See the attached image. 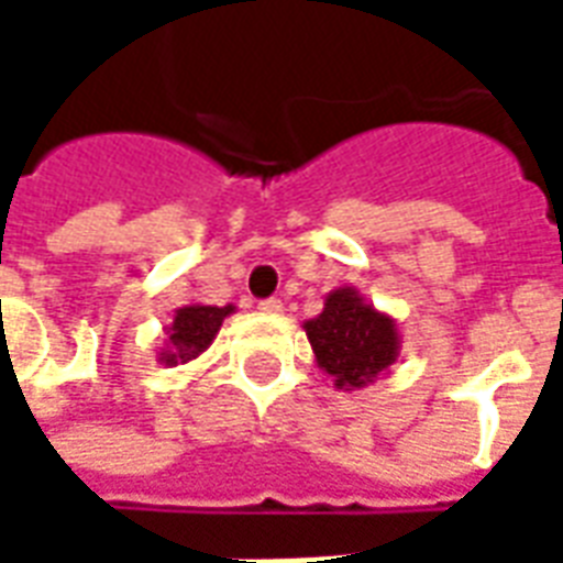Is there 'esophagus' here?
Returning a JSON list of instances; mask_svg holds the SVG:
<instances>
[{
    "label": "esophagus",
    "mask_w": 563,
    "mask_h": 563,
    "mask_svg": "<svg viewBox=\"0 0 563 563\" xmlns=\"http://www.w3.org/2000/svg\"><path fill=\"white\" fill-rule=\"evenodd\" d=\"M258 310H262V313H268V317H280L283 301L280 298H265V301H258Z\"/></svg>",
    "instance_id": "esophagus-1"
}]
</instances>
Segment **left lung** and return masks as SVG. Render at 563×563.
<instances>
[{"label": "left lung", "mask_w": 563, "mask_h": 563, "mask_svg": "<svg viewBox=\"0 0 563 563\" xmlns=\"http://www.w3.org/2000/svg\"><path fill=\"white\" fill-rule=\"evenodd\" d=\"M317 367L334 389H365L389 374L401 355L398 319L383 313L355 286H338L325 295L322 313L305 322Z\"/></svg>", "instance_id": "1"}]
</instances>
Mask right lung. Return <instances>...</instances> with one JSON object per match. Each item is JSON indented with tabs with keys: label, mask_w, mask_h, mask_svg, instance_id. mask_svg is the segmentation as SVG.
<instances>
[{
	"label": "right lung",
	"mask_w": 563,
	"mask_h": 563,
	"mask_svg": "<svg viewBox=\"0 0 563 563\" xmlns=\"http://www.w3.org/2000/svg\"><path fill=\"white\" fill-rule=\"evenodd\" d=\"M234 305H186L174 310L172 325H165V341H162L156 362L165 367H177L192 362L208 350L217 331L222 329V319L232 317Z\"/></svg>",
	"instance_id": "right-lung-1"
}]
</instances>
